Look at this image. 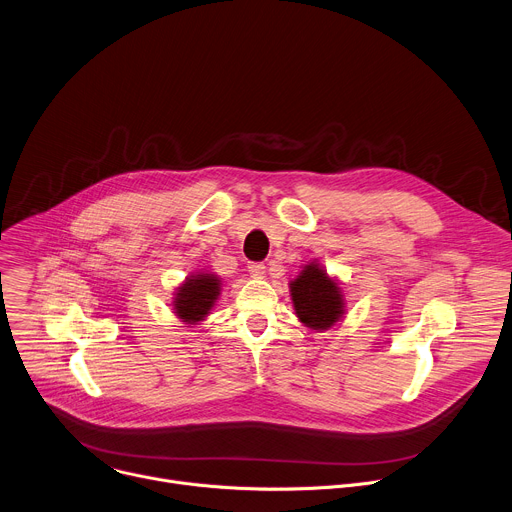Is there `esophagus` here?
<instances>
[{"label":"esophagus","mask_w":512,"mask_h":512,"mask_svg":"<svg viewBox=\"0 0 512 512\" xmlns=\"http://www.w3.org/2000/svg\"><path fill=\"white\" fill-rule=\"evenodd\" d=\"M247 269H249L251 277L261 279V277L265 275V265H263V263H249V265H247Z\"/></svg>","instance_id":"1"}]
</instances>
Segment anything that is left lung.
Listing matches in <instances>:
<instances>
[{"instance_id": "obj_1", "label": "left lung", "mask_w": 512, "mask_h": 512, "mask_svg": "<svg viewBox=\"0 0 512 512\" xmlns=\"http://www.w3.org/2000/svg\"><path fill=\"white\" fill-rule=\"evenodd\" d=\"M291 302L302 324L312 330H328L344 316V296L336 279L320 263H308L289 283Z\"/></svg>"}]
</instances>
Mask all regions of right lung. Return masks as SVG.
<instances>
[{
    "mask_svg": "<svg viewBox=\"0 0 512 512\" xmlns=\"http://www.w3.org/2000/svg\"><path fill=\"white\" fill-rule=\"evenodd\" d=\"M218 294H221V277L214 273H194L176 289L172 302L174 314L186 324H198L210 314Z\"/></svg>",
    "mask_w": 512,
    "mask_h": 512,
    "instance_id": "right-lung-1",
    "label": "right lung"
}]
</instances>
